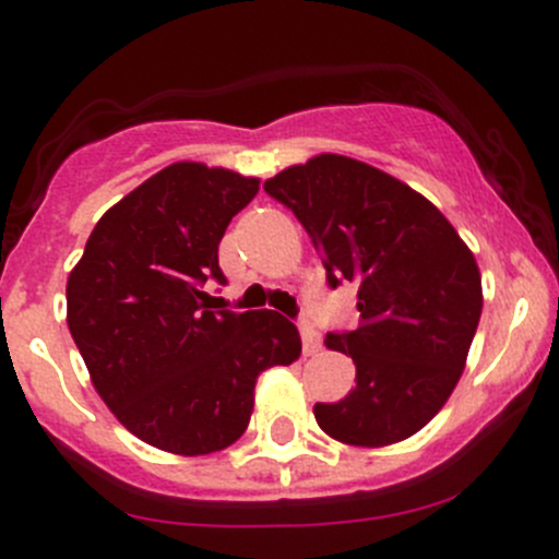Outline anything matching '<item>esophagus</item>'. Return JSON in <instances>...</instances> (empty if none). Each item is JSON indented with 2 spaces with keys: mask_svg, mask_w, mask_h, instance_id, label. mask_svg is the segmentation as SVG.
Listing matches in <instances>:
<instances>
[{
  "mask_svg": "<svg viewBox=\"0 0 559 559\" xmlns=\"http://www.w3.org/2000/svg\"><path fill=\"white\" fill-rule=\"evenodd\" d=\"M300 338H302V352H306V355H313V352L322 349V338H319V333L308 322H300Z\"/></svg>",
  "mask_w": 559,
  "mask_h": 559,
  "instance_id": "esophagus-1",
  "label": "esophagus"
}]
</instances>
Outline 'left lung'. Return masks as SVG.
I'll use <instances>...</instances> for the list:
<instances>
[{
  "mask_svg": "<svg viewBox=\"0 0 559 559\" xmlns=\"http://www.w3.org/2000/svg\"><path fill=\"white\" fill-rule=\"evenodd\" d=\"M264 191L311 235L328 284H357L360 324L324 338L352 357L357 384L313 406L319 429L360 448L406 440L445 406L467 362L484 308L473 251L429 199L346 155L289 166Z\"/></svg>",
  "mask_w": 559,
  "mask_h": 559,
  "instance_id": "left-lung-1",
  "label": "left lung"
}]
</instances>
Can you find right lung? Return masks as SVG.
<instances>
[{"instance_id":"1","label":"right lung","mask_w":559,"mask_h":559,"mask_svg":"<svg viewBox=\"0 0 559 559\" xmlns=\"http://www.w3.org/2000/svg\"><path fill=\"white\" fill-rule=\"evenodd\" d=\"M257 177L171 164L103 213L68 278V328L119 424L160 451L204 456L248 429L264 368L300 357L275 311H213L218 242Z\"/></svg>"}]
</instances>
